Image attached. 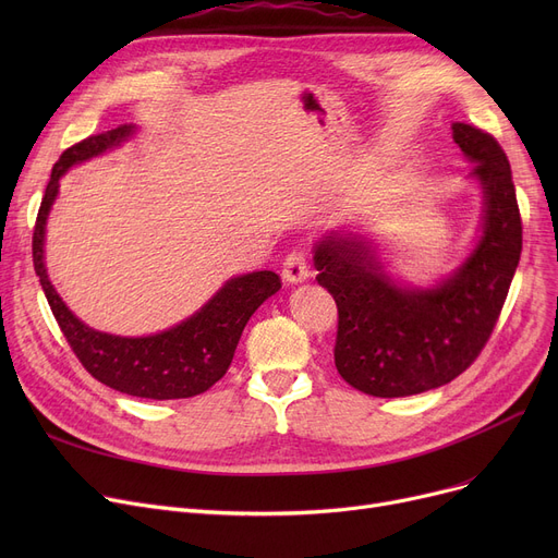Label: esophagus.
Listing matches in <instances>:
<instances>
[{
    "label": "esophagus",
    "instance_id": "34e87169",
    "mask_svg": "<svg viewBox=\"0 0 558 558\" xmlns=\"http://www.w3.org/2000/svg\"><path fill=\"white\" fill-rule=\"evenodd\" d=\"M307 276H310V271H307L305 253L303 251H291L284 257V264H282V278H284V282L299 284V282H305Z\"/></svg>",
    "mask_w": 558,
    "mask_h": 558
}]
</instances>
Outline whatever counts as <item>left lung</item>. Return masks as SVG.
Wrapping results in <instances>:
<instances>
[{"instance_id": "obj_1", "label": "left lung", "mask_w": 558, "mask_h": 558, "mask_svg": "<svg viewBox=\"0 0 558 558\" xmlns=\"http://www.w3.org/2000/svg\"><path fill=\"white\" fill-rule=\"evenodd\" d=\"M484 192L482 238L432 289L400 287L360 234L330 232L314 246L316 280L339 312L335 366L350 387L402 398L448 385L486 345L520 262L522 221L511 165L490 133L452 124Z\"/></svg>"}]
</instances>
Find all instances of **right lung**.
Instances as JSON below:
<instances>
[{
	"label": "right lung",
	"instance_id": "1",
	"mask_svg": "<svg viewBox=\"0 0 558 558\" xmlns=\"http://www.w3.org/2000/svg\"><path fill=\"white\" fill-rule=\"evenodd\" d=\"M133 131L135 126L122 124L90 135L58 158L34 228V269L63 337L83 368L101 385L135 398H192L208 391L226 375L248 318L282 287L278 274L253 271L230 278L194 316L165 332L149 337H114L87 328L78 320L56 294L45 269V223L61 175L72 165L90 160L122 144Z\"/></svg>",
	"mask_w": 558,
	"mask_h": 558
}]
</instances>
